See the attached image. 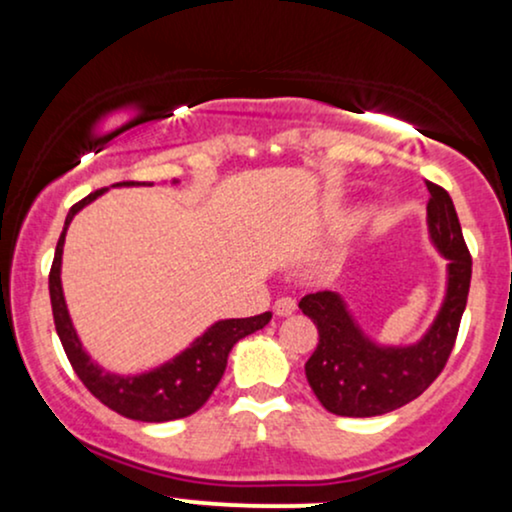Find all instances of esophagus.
<instances>
[{
  "label": "esophagus",
  "mask_w": 512,
  "mask_h": 512,
  "mask_svg": "<svg viewBox=\"0 0 512 512\" xmlns=\"http://www.w3.org/2000/svg\"><path fill=\"white\" fill-rule=\"evenodd\" d=\"M291 313H296V301H293L291 296L276 298V303H274V315L286 317V315H291Z\"/></svg>",
  "instance_id": "34e87169"
}]
</instances>
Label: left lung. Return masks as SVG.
<instances>
[{"label":"left lung","mask_w":512,"mask_h":512,"mask_svg":"<svg viewBox=\"0 0 512 512\" xmlns=\"http://www.w3.org/2000/svg\"><path fill=\"white\" fill-rule=\"evenodd\" d=\"M428 236L448 260V289L424 337L409 346L373 342L358 327L346 301L334 291L301 298L298 308L315 322L320 342L305 363L315 397L337 416H380L416 399L438 378L455 346L472 281V257L464 245L455 204L443 187L426 182Z\"/></svg>","instance_id":"obj_1"}]
</instances>
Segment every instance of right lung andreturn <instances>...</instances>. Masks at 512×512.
Returning a JSON list of instances; mask_svg holds the SVG:
<instances>
[{"label": "right lung", "instance_id": "obj_1", "mask_svg": "<svg viewBox=\"0 0 512 512\" xmlns=\"http://www.w3.org/2000/svg\"><path fill=\"white\" fill-rule=\"evenodd\" d=\"M178 182V180H173ZM129 185H146V182H115L113 187H129ZM151 185V182H149ZM105 192L96 190L91 195L76 202L69 209L67 219H64L62 236L57 240L55 260L50 269V303L52 317H55V330L60 334V342L64 346L69 363H72L74 373L88 387L93 397L101 399L108 409L117 414L127 416L134 421H146V424H161V421L185 419V416L195 414L204 402L211 397L214 387L219 385L223 370H226L228 354L236 346L238 339L248 337V334L262 330L272 313H262L255 317H236V320H219L209 327L202 337L173 356L163 366L146 370L139 375H117L98 366L91 356L86 354L84 344H81L79 334H76L72 317H69L67 301H64L62 291V250L64 236H67L69 223L86 204L98 199Z\"/></svg>", "mask_w": 512, "mask_h": 512}]
</instances>
